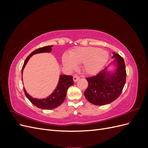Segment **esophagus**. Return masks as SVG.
I'll use <instances>...</instances> for the list:
<instances>
[{
	"mask_svg": "<svg viewBox=\"0 0 148 148\" xmlns=\"http://www.w3.org/2000/svg\"><path fill=\"white\" fill-rule=\"evenodd\" d=\"M73 82H77L78 80L79 79V77H78V76H77V75H75L74 77H73Z\"/></svg>",
	"mask_w": 148,
	"mask_h": 148,
	"instance_id": "1",
	"label": "esophagus"
}]
</instances>
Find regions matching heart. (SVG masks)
<instances>
[{"label":"heart","instance_id":"1","mask_svg":"<svg viewBox=\"0 0 148 148\" xmlns=\"http://www.w3.org/2000/svg\"><path fill=\"white\" fill-rule=\"evenodd\" d=\"M108 59V52L99 47H78L71 51L70 56L64 54L62 57V64L70 70L77 69V64H83L85 72L95 75L101 70Z\"/></svg>","mask_w":148,"mask_h":148}]
</instances>
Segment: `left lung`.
Segmentation results:
<instances>
[{
	"label": "left lung",
	"mask_w": 148,
	"mask_h": 148,
	"mask_svg": "<svg viewBox=\"0 0 148 148\" xmlns=\"http://www.w3.org/2000/svg\"><path fill=\"white\" fill-rule=\"evenodd\" d=\"M113 54V62L96 75L86 78L88 86L84 95L94 105L108 104L117 99L125 86L127 74L124 60L117 53Z\"/></svg>",
	"instance_id": "left-lung-1"
}]
</instances>
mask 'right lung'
I'll use <instances>...</instances> for the list:
<instances>
[{
  "label": "right lung",
  "mask_w": 148,
  "mask_h": 148,
  "mask_svg": "<svg viewBox=\"0 0 148 148\" xmlns=\"http://www.w3.org/2000/svg\"><path fill=\"white\" fill-rule=\"evenodd\" d=\"M53 46H47L39 48L36 50L34 51L31 52L30 54L26 58L24 64L22 67L21 74L23 76V72L25 67L27 64V62L29 60L30 58L33 55L39 53H44V52H51L52 51V47ZM22 82H23V77H22ZM73 84V77L71 76L65 75H60L59 76V82L57 85L56 89L53 91L51 94L50 95L46 98L42 99H38L31 96L26 92V89L24 88V91L25 96L27 97L29 101L32 103L33 105L38 107V108L45 109V110H50L56 109V107L60 106L64 102L65 97L66 95V92L69 88Z\"/></svg>",
  "instance_id": "right-lung-1"
}]
</instances>
